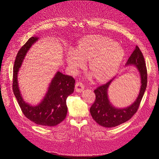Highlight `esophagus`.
Returning <instances> with one entry per match:
<instances>
[{
    "mask_svg": "<svg viewBox=\"0 0 159 159\" xmlns=\"http://www.w3.org/2000/svg\"><path fill=\"white\" fill-rule=\"evenodd\" d=\"M84 89V85L81 82H77L75 84V90L77 92H81Z\"/></svg>",
    "mask_w": 159,
    "mask_h": 159,
    "instance_id": "esophagus-1",
    "label": "esophagus"
}]
</instances>
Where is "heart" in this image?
Masks as SVG:
<instances>
[{
    "mask_svg": "<svg viewBox=\"0 0 159 159\" xmlns=\"http://www.w3.org/2000/svg\"><path fill=\"white\" fill-rule=\"evenodd\" d=\"M124 50L115 41L101 36H89L81 40L76 48H70L66 61L73 72L84 66L88 67L98 80H105L115 73L124 57Z\"/></svg>",
    "mask_w": 159,
    "mask_h": 159,
    "instance_id": "obj_1",
    "label": "heart"
}]
</instances>
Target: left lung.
Returning <instances> with one entry per match:
<instances>
[{
  "label": "left lung",
  "instance_id": "obj_1",
  "mask_svg": "<svg viewBox=\"0 0 159 159\" xmlns=\"http://www.w3.org/2000/svg\"><path fill=\"white\" fill-rule=\"evenodd\" d=\"M131 64L136 66L141 77L140 93L136 101L131 106L120 109L113 106L110 102L107 89L113 79L94 90L95 101L91 105L89 111L94 120L101 126L106 128L117 126L129 120L139 109L147 87L148 73L144 56L138 46H136L126 63V65Z\"/></svg>",
  "mask_w": 159,
  "mask_h": 159
}]
</instances>
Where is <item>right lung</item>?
<instances>
[{
    "instance_id": "1",
    "label": "right lung",
    "mask_w": 159,
    "mask_h": 159,
    "mask_svg": "<svg viewBox=\"0 0 159 159\" xmlns=\"http://www.w3.org/2000/svg\"><path fill=\"white\" fill-rule=\"evenodd\" d=\"M38 39L37 37L30 38L16 55L13 67V91L26 117L40 126H54L66 118L68 112L66 101L74 91L75 80L71 76L57 71L45 97L38 106H32L24 101L18 86L17 74L25 55Z\"/></svg>"
}]
</instances>
